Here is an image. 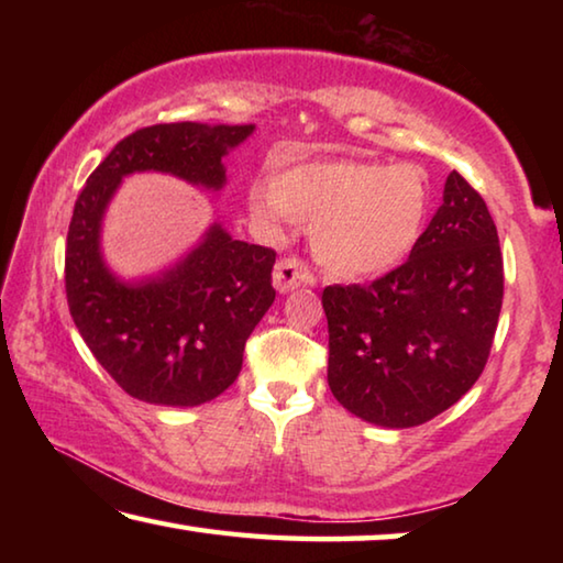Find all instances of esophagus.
Segmentation results:
<instances>
[{
    "label": "esophagus",
    "mask_w": 563,
    "mask_h": 563,
    "mask_svg": "<svg viewBox=\"0 0 563 563\" xmlns=\"http://www.w3.org/2000/svg\"><path fill=\"white\" fill-rule=\"evenodd\" d=\"M273 283L278 292H290L300 285H316V275L310 273L308 265H305L300 258L295 255H288V258H280L275 263L273 271Z\"/></svg>",
    "instance_id": "esophagus-1"
}]
</instances>
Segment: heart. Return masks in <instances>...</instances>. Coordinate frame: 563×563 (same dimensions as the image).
<instances>
[{"instance_id":"heart-1","label":"heart","mask_w":563,"mask_h":563,"mask_svg":"<svg viewBox=\"0 0 563 563\" xmlns=\"http://www.w3.org/2000/svg\"><path fill=\"white\" fill-rule=\"evenodd\" d=\"M261 221L312 223V251L338 275L385 271L415 245L430 208V180L415 164L308 161L251 188Z\"/></svg>"}]
</instances>
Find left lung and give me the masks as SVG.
Here are the masks:
<instances>
[{
	"label": "left lung",
	"instance_id": "obj_1",
	"mask_svg": "<svg viewBox=\"0 0 563 563\" xmlns=\"http://www.w3.org/2000/svg\"><path fill=\"white\" fill-rule=\"evenodd\" d=\"M504 298L499 235L452 170L409 258L369 285H328V385L373 424L405 430L450 409L489 360Z\"/></svg>",
	"mask_w": 563,
	"mask_h": 563
}]
</instances>
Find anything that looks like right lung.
<instances>
[{
  "label": "right lung",
  "instance_id": "add662e5",
  "mask_svg": "<svg viewBox=\"0 0 563 563\" xmlns=\"http://www.w3.org/2000/svg\"><path fill=\"white\" fill-rule=\"evenodd\" d=\"M247 126L178 121L129 133L87 178L66 235V302L99 365L123 393L151 405L196 407L235 383L245 340L275 300L273 247L233 241L221 225L174 271L126 285L99 253L103 208L123 176L164 170L218 190L221 158Z\"/></svg>",
  "mask_w": 563,
  "mask_h": 563
}]
</instances>
